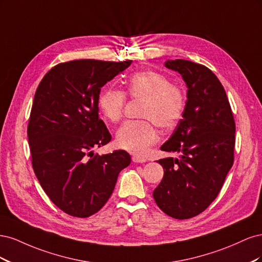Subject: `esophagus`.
<instances>
[{
	"mask_svg": "<svg viewBox=\"0 0 262 262\" xmlns=\"http://www.w3.org/2000/svg\"><path fill=\"white\" fill-rule=\"evenodd\" d=\"M132 162H133V163H137V164H142V163H145V162H146V158L133 155V156H132Z\"/></svg>",
	"mask_w": 262,
	"mask_h": 262,
	"instance_id": "obj_1",
	"label": "esophagus"
}]
</instances>
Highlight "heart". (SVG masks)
I'll use <instances>...</instances> for the list:
<instances>
[{
  "instance_id": "heart-1",
  "label": "heart",
  "mask_w": 262,
  "mask_h": 262,
  "mask_svg": "<svg viewBox=\"0 0 262 262\" xmlns=\"http://www.w3.org/2000/svg\"><path fill=\"white\" fill-rule=\"evenodd\" d=\"M125 94L134 100H142L140 122H128L117 131V145L136 155H143L156 143V125L168 129L181 117L185 98L179 87L169 78L155 71H143L130 76ZM98 105L101 113L112 122L121 120L125 95L117 89H108L100 95Z\"/></svg>"
}]
</instances>
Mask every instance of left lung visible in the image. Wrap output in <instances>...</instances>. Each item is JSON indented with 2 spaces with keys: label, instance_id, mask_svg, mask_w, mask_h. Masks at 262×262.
Returning a JSON list of instances; mask_svg holds the SVG:
<instances>
[{
  "label": "left lung",
  "instance_id": "obj_1",
  "mask_svg": "<svg viewBox=\"0 0 262 262\" xmlns=\"http://www.w3.org/2000/svg\"><path fill=\"white\" fill-rule=\"evenodd\" d=\"M187 86V101L175 131L161 146L178 158L158 161L164 177L155 188L156 204L167 215L186 220L217 196L234 163L235 121L223 85L210 69L188 60H167Z\"/></svg>",
  "mask_w": 262,
  "mask_h": 262
}]
</instances>
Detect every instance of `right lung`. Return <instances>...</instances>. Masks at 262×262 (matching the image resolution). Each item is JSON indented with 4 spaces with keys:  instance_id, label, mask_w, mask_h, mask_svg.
Here are the masks:
<instances>
[{
    "instance_id": "1",
    "label": "right lung",
    "mask_w": 262,
    "mask_h": 262,
    "mask_svg": "<svg viewBox=\"0 0 262 262\" xmlns=\"http://www.w3.org/2000/svg\"><path fill=\"white\" fill-rule=\"evenodd\" d=\"M130 64L91 59L60 63L36 91L27 129L33 168L47 195L69 215L98 212L119 172L131 163L122 149L93 153L112 140L98 116L101 87Z\"/></svg>"
}]
</instances>
